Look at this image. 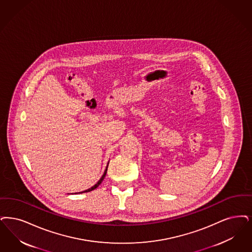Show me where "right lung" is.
Segmentation results:
<instances>
[{
  "label": "right lung",
  "mask_w": 252,
  "mask_h": 252,
  "mask_svg": "<svg viewBox=\"0 0 252 252\" xmlns=\"http://www.w3.org/2000/svg\"><path fill=\"white\" fill-rule=\"evenodd\" d=\"M107 169H108V167H107ZM107 169H106V171H104V174L102 175V177H101L100 179H99V181L97 182L94 186H93L92 188H90V189H86V190H84V191L82 192H79V193H84V192H89L92 191V190H94V189H95L99 185H100L101 183H102V181L104 180V178H105V176H106V173H107ZM75 194H77V193H75Z\"/></svg>",
  "instance_id": "right-lung-1"
}]
</instances>
